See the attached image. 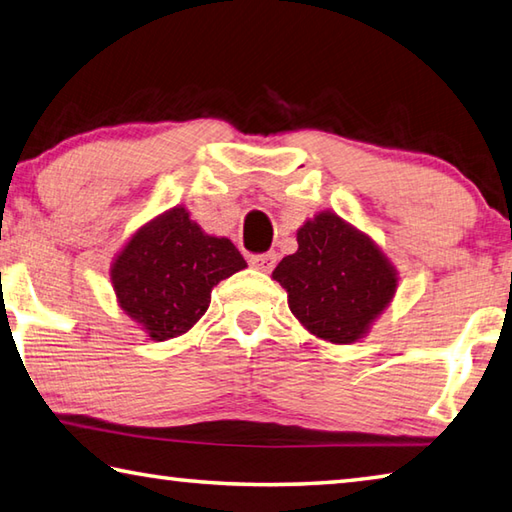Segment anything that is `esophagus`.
Returning a JSON list of instances; mask_svg holds the SVG:
<instances>
[{
    "mask_svg": "<svg viewBox=\"0 0 512 512\" xmlns=\"http://www.w3.org/2000/svg\"><path fill=\"white\" fill-rule=\"evenodd\" d=\"M250 264H253L257 271H273L277 264V255L275 253H259V255H250Z\"/></svg>",
    "mask_w": 512,
    "mask_h": 512,
    "instance_id": "obj_1",
    "label": "esophagus"
}]
</instances>
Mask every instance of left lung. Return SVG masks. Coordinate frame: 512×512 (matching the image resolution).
Here are the masks:
<instances>
[{
    "label": "left lung",
    "mask_w": 512,
    "mask_h": 512,
    "mask_svg": "<svg viewBox=\"0 0 512 512\" xmlns=\"http://www.w3.org/2000/svg\"><path fill=\"white\" fill-rule=\"evenodd\" d=\"M288 309L313 336L349 345L369 331L392 302L396 268L365 232L320 212L297 230V250L273 271Z\"/></svg>",
    "instance_id": "1"
}]
</instances>
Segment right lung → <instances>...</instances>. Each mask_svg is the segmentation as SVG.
I'll return each mask as SVG.
<instances>
[{"mask_svg": "<svg viewBox=\"0 0 512 512\" xmlns=\"http://www.w3.org/2000/svg\"><path fill=\"white\" fill-rule=\"evenodd\" d=\"M246 268L226 237H210L185 208L163 212L120 250L111 284L129 318L152 340L181 336L208 311L210 293L221 280Z\"/></svg>", "mask_w": 512, "mask_h": 512, "instance_id": "add662e5", "label": "right lung"}]
</instances>
